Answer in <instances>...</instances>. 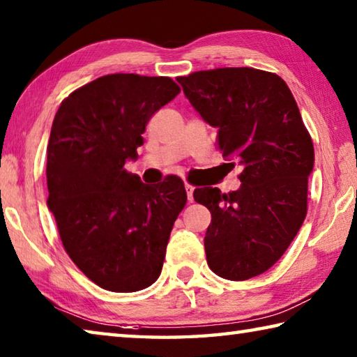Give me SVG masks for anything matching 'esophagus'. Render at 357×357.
Returning <instances> with one entry per match:
<instances>
[{
  "label": "esophagus",
  "instance_id": "1",
  "mask_svg": "<svg viewBox=\"0 0 357 357\" xmlns=\"http://www.w3.org/2000/svg\"><path fill=\"white\" fill-rule=\"evenodd\" d=\"M184 187H185V192H187V198H189V202H192L193 200V190H195V187H193L189 183H185Z\"/></svg>",
  "mask_w": 357,
  "mask_h": 357
}]
</instances>
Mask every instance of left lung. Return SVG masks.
Segmentation results:
<instances>
[{"label":"left lung","mask_w":357,"mask_h":357,"mask_svg":"<svg viewBox=\"0 0 357 357\" xmlns=\"http://www.w3.org/2000/svg\"><path fill=\"white\" fill-rule=\"evenodd\" d=\"M176 80L217 129L223 157L241 168L238 190L204 185L193 192L211 213L208 266L222 279H252L279 261L305 219L312 137L287 83L273 72L222 68Z\"/></svg>","instance_id":"1"}]
</instances>
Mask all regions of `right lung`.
I'll return each instance as SVG.
<instances>
[{"label": "right lung", "instance_id": "right-lung-1", "mask_svg": "<svg viewBox=\"0 0 357 357\" xmlns=\"http://www.w3.org/2000/svg\"><path fill=\"white\" fill-rule=\"evenodd\" d=\"M179 91L170 77L104 75L70 93L53 119L48 209L72 261L108 291H140L159 279L185 206L181 178L148 185L124 168L151 116Z\"/></svg>", "mask_w": 357, "mask_h": 357}]
</instances>
